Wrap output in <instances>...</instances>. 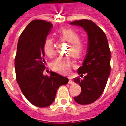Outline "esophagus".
Listing matches in <instances>:
<instances>
[{"mask_svg": "<svg viewBox=\"0 0 126 126\" xmlns=\"http://www.w3.org/2000/svg\"><path fill=\"white\" fill-rule=\"evenodd\" d=\"M69 84H71L72 83H73V80H72V79H71V77H69Z\"/></svg>", "mask_w": 126, "mask_h": 126, "instance_id": "34e87169", "label": "esophagus"}]
</instances>
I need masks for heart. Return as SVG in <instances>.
<instances>
[{"mask_svg":"<svg viewBox=\"0 0 126 126\" xmlns=\"http://www.w3.org/2000/svg\"><path fill=\"white\" fill-rule=\"evenodd\" d=\"M59 40L63 42L71 44L67 50V53L71 54L74 57L79 58L82 55L85 50V44L80 41V36L76 31L72 29L63 28L57 31ZM43 49L46 55L52 57L55 53V43L52 38H47L44 40ZM73 65L69 57H57L51 63V68L53 71L61 74H68Z\"/></svg>","mask_w":126,"mask_h":126,"instance_id":"heart-1","label":"heart"}]
</instances>
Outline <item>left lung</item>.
Masks as SVG:
<instances>
[{"label": "left lung", "mask_w": 126, "mask_h": 126, "mask_svg": "<svg viewBox=\"0 0 126 126\" xmlns=\"http://www.w3.org/2000/svg\"><path fill=\"white\" fill-rule=\"evenodd\" d=\"M82 27L88 33V52L78 74L83 77L74 79V82L82 88L79 95L74 97L75 102L88 105L98 99L103 92L110 73V51L105 32L94 22L88 19L71 23Z\"/></svg>", "instance_id": "8db88e82"}]
</instances>
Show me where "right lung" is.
Segmentation results:
<instances>
[{"instance_id": "add662e5", "label": "right lung", "mask_w": 126, "mask_h": 126, "mask_svg": "<svg viewBox=\"0 0 126 126\" xmlns=\"http://www.w3.org/2000/svg\"><path fill=\"white\" fill-rule=\"evenodd\" d=\"M52 24L35 19L29 23L19 38L15 57L17 82L23 94L32 105L46 107L55 99L59 86L69 82L67 77L54 72L44 76L43 44Z\"/></svg>"}]
</instances>
